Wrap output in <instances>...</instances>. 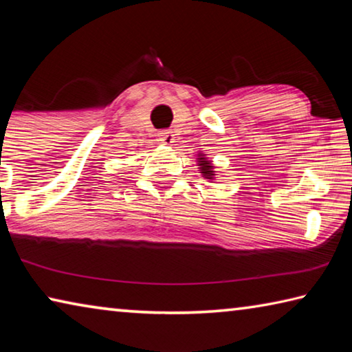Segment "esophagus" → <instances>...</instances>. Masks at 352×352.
Here are the masks:
<instances>
[{
  "label": "esophagus",
  "instance_id": "34e87169",
  "mask_svg": "<svg viewBox=\"0 0 352 352\" xmlns=\"http://www.w3.org/2000/svg\"><path fill=\"white\" fill-rule=\"evenodd\" d=\"M158 138L164 146H172V142H175V136L170 132V130H163V132H160Z\"/></svg>",
  "mask_w": 352,
  "mask_h": 352
}]
</instances>
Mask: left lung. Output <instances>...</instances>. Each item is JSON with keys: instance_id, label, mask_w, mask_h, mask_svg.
I'll use <instances>...</instances> for the list:
<instances>
[{"instance_id": "left-lung-1", "label": "left lung", "mask_w": 352, "mask_h": 352, "mask_svg": "<svg viewBox=\"0 0 352 352\" xmlns=\"http://www.w3.org/2000/svg\"><path fill=\"white\" fill-rule=\"evenodd\" d=\"M199 160V166H200V174L204 175L205 178H208V180H212L214 178V166L211 164V162H208V160L205 158V157H200V158H197Z\"/></svg>"}]
</instances>
